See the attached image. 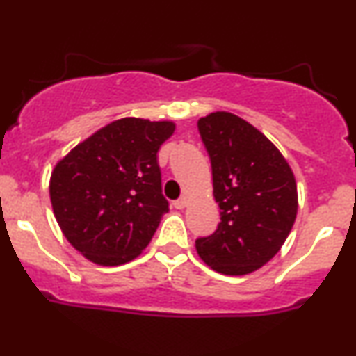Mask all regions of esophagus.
<instances>
[{
  "label": "esophagus",
  "instance_id": "1",
  "mask_svg": "<svg viewBox=\"0 0 356 356\" xmlns=\"http://www.w3.org/2000/svg\"><path fill=\"white\" fill-rule=\"evenodd\" d=\"M174 207L175 209H184V207H187V197H181L177 199V201H174Z\"/></svg>",
  "mask_w": 356,
  "mask_h": 356
}]
</instances>
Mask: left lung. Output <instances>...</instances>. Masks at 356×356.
<instances>
[{
    "label": "left lung",
    "instance_id": "1",
    "mask_svg": "<svg viewBox=\"0 0 356 356\" xmlns=\"http://www.w3.org/2000/svg\"><path fill=\"white\" fill-rule=\"evenodd\" d=\"M212 167L220 222L195 241L197 254L220 275H249L276 256L298 212L295 174L283 154L249 122L229 112L199 118Z\"/></svg>",
    "mask_w": 356,
    "mask_h": 356
}]
</instances>
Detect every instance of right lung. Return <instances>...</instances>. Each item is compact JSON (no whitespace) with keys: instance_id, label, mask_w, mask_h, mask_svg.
Listing matches in <instances>:
<instances>
[{"instance_id":"1","label":"right lung","mask_w":356,"mask_h":356,"mask_svg":"<svg viewBox=\"0 0 356 356\" xmlns=\"http://www.w3.org/2000/svg\"><path fill=\"white\" fill-rule=\"evenodd\" d=\"M174 130L169 120L118 118L55 165L50 177L53 214L68 243L88 261L118 266L150 243L169 211L157 152Z\"/></svg>"}]
</instances>
